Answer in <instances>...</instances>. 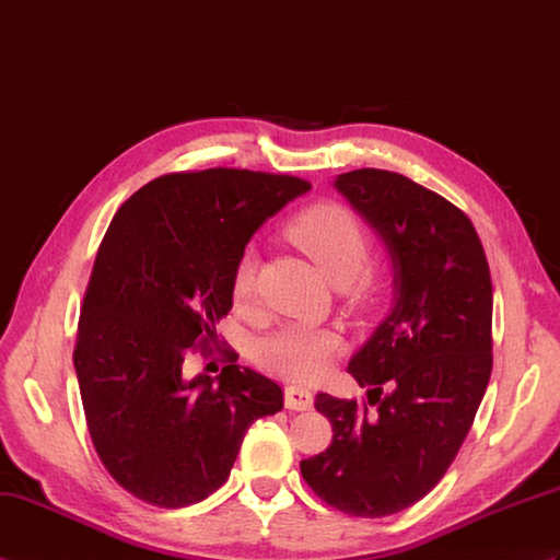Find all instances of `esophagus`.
Here are the masks:
<instances>
[{
  "label": "esophagus",
  "instance_id": "34e87169",
  "mask_svg": "<svg viewBox=\"0 0 560 560\" xmlns=\"http://www.w3.org/2000/svg\"><path fill=\"white\" fill-rule=\"evenodd\" d=\"M283 400H285V408H289V410H310L312 400H315V398H312L310 388L291 384V386H285Z\"/></svg>",
  "mask_w": 560,
  "mask_h": 560
}]
</instances>
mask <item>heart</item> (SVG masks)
<instances>
[{"mask_svg": "<svg viewBox=\"0 0 560 560\" xmlns=\"http://www.w3.org/2000/svg\"><path fill=\"white\" fill-rule=\"evenodd\" d=\"M285 236L315 259L334 283L350 285L355 295L376 291V275L368 265L372 253L370 233L360 217L341 202L305 207L285 224ZM259 255L255 245L245 248L231 271V295L236 305H250L257 291ZM341 348V336L307 324H283L257 341V360L285 380L310 382L329 370Z\"/></svg>", "mask_w": 560, "mask_h": 560, "instance_id": "obj_1", "label": "heart"}]
</instances>
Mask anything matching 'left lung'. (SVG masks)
<instances>
[{
    "instance_id": "1",
    "label": "left lung",
    "mask_w": 560,
    "mask_h": 560,
    "mask_svg": "<svg viewBox=\"0 0 560 560\" xmlns=\"http://www.w3.org/2000/svg\"><path fill=\"white\" fill-rule=\"evenodd\" d=\"M334 186L384 238L396 301L348 362L368 402L317 394L334 439L301 472L331 509L384 517L427 497L470 432L493 365L491 275L472 221L439 192L384 168Z\"/></svg>"
}]
</instances>
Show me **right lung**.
I'll return each mask as SVG.
<instances>
[{"label":"right lung","mask_w":560,"mask_h":560,"mask_svg":"<svg viewBox=\"0 0 560 560\" xmlns=\"http://www.w3.org/2000/svg\"><path fill=\"white\" fill-rule=\"evenodd\" d=\"M310 180L250 168L174 172L128 198L104 233L78 319L73 365L102 465L136 499L184 509L210 497L248 427L283 408L277 382L238 365L186 376L214 355L231 271L253 233Z\"/></svg>","instance_id":"right-lung-1"}]
</instances>
